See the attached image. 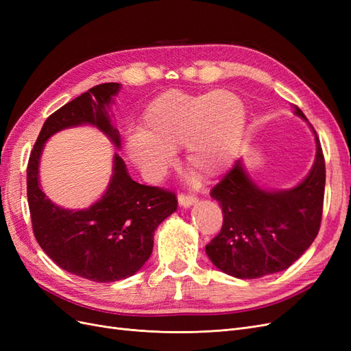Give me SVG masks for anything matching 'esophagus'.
<instances>
[{"mask_svg":"<svg viewBox=\"0 0 351 351\" xmlns=\"http://www.w3.org/2000/svg\"><path fill=\"white\" fill-rule=\"evenodd\" d=\"M196 202H197V197L192 196V195H180L178 196V204L182 208H190L192 205H195Z\"/></svg>","mask_w":351,"mask_h":351,"instance_id":"obj_1","label":"esophagus"}]
</instances>
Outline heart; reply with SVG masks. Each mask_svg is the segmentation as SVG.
Here are the masks:
<instances>
[{
  "label": "heart",
  "instance_id": "1",
  "mask_svg": "<svg viewBox=\"0 0 351 351\" xmlns=\"http://www.w3.org/2000/svg\"><path fill=\"white\" fill-rule=\"evenodd\" d=\"M246 127V108L236 93L168 90L146 108L142 133L129 136L125 151L132 162L158 182L187 146L190 171L204 178L224 173L237 158Z\"/></svg>",
  "mask_w": 351,
  "mask_h": 351
}]
</instances>
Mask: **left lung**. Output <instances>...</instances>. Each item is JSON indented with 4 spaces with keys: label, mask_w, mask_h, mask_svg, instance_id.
Returning a JSON list of instances; mask_svg holds the SVG:
<instances>
[{
    "label": "left lung",
    "mask_w": 351,
    "mask_h": 351,
    "mask_svg": "<svg viewBox=\"0 0 351 351\" xmlns=\"http://www.w3.org/2000/svg\"><path fill=\"white\" fill-rule=\"evenodd\" d=\"M293 108L307 121L300 108ZM309 127L316 142L315 162L297 186L261 187L239 159L210 190V197L222 208L224 222L205 250L219 271L241 280L261 278L291 267L311 247L322 219L325 161L321 142Z\"/></svg>",
    "instance_id": "obj_1"
}]
</instances>
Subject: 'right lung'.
Returning a JSON list of instances; mask_svg holds the SVG:
<instances>
[{
	"label": "right lung",
	"instance_id": "right-lung-1",
	"mask_svg": "<svg viewBox=\"0 0 351 351\" xmlns=\"http://www.w3.org/2000/svg\"><path fill=\"white\" fill-rule=\"evenodd\" d=\"M120 83H102L51 114L27 164V200L35 237L60 268L95 282L129 278L149 259L155 230L177 210L167 190L136 183L119 154L104 195L84 209L58 206L42 192L39 164L51 136L77 125H92L120 149V133L110 108Z\"/></svg>",
	"mask_w": 351,
	"mask_h": 351
}]
</instances>
